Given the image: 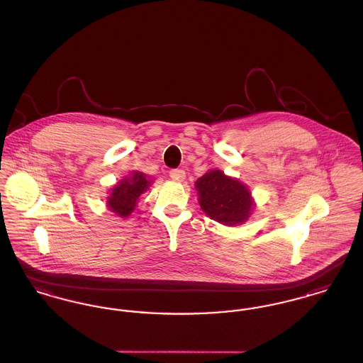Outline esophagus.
<instances>
[{
  "instance_id": "obj_1",
  "label": "esophagus",
  "mask_w": 363,
  "mask_h": 363,
  "mask_svg": "<svg viewBox=\"0 0 363 363\" xmlns=\"http://www.w3.org/2000/svg\"><path fill=\"white\" fill-rule=\"evenodd\" d=\"M170 179L174 182H183L186 179V172L183 169H172L169 172Z\"/></svg>"
}]
</instances>
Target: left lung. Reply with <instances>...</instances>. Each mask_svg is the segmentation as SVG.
<instances>
[{"mask_svg": "<svg viewBox=\"0 0 363 363\" xmlns=\"http://www.w3.org/2000/svg\"><path fill=\"white\" fill-rule=\"evenodd\" d=\"M201 209L224 225L246 221L253 209L252 194L240 180L225 176L221 170L206 172L195 182Z\"/></svg>", "mask_w": 363, "mask_h": 363, "instance_id": "8db88e82", "label": "left lung"}]
</instances>
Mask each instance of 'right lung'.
Masks as SVG:
<instances>
[{"mask_svg": "<svg viewBox=\"0 0 363 363\" xmlns=\"http://www.w3.org/2000/svg\"><path fill=\"white\" fill-rule=\"evenodd\" d=\"M151 180H147L145 173L133 170L129 177L120 180L107 198V208L121 218H128L136 206L142 194L147 191Z\"/></svg>", "mask_w": 363, "mask_h": 363, "instance_id": "obj_1", "label": "right lung"}]
</instances>
